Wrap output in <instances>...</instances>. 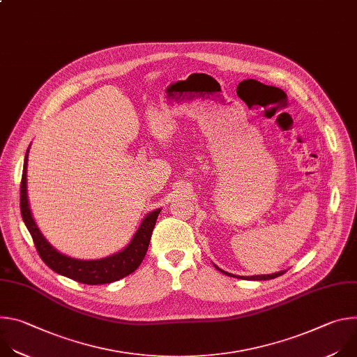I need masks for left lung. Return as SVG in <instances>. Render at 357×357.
<instances>
[{
    "mask_svg": "<svg viewBox=\"0 0 357 357\" xmlns=\"http://www.w3.org/2000/svg\"><path fill=\"white\" fill-rule=\"evenodd\" d=\"M215 268L219 270L220 273L229 275V277H236V278H241V280H251V281H261V280H273V278H277L280 275H282L285 271H278V273H274V274H267V275H250V277H241V275H234V274H230L227 271H223L222 268H219L216 264H215Z\"/></svg>",
    "mask_w": 357,
    "mask_h": 357,
    "instance_id": "obj_1",
    "label": "left lung"
}]
</instances>
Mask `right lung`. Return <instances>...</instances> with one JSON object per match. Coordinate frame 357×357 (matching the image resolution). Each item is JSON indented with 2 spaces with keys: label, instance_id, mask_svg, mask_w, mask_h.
Segmentation results:
<instances>
[{
  "label": "right lung",
  "instance_id": "obj_1",
  "mask_svg": "<svg viewBox=\"0 0 357 357\" xmlns=\"http://www.w3.org/2000/svg\"><path fill=\"white\" fill-rule=\"evenodd\" d=\"M28 152H29V146L26 149L25 160H24V171H22V181H21V215L28 231L33 238L39 257L43 260V263L55 273L87 285L110 284L134 273L145 257L149 240H151V234H152V230H154V226L157 223V218L161 209L149 212L142 219L139 227L137 229L135 234L132 236L127 247H124L116 254H112L109 257L98 259V260H80V259L66 256V254L58 251L45 238V236L36 226V222L32 216L28 193H26Z\"/></svg>",
  "mask_w": 357,
  "mask_h": 357
}]
</instances>
